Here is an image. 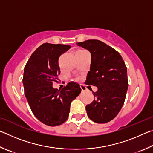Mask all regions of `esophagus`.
<instances>
[{
	"mask_svg": "<svg viewBox=\"0 0 153 153\" xmlns=\"http://www.w3.org/2000/svg\"><path fill=\"white\" fill-rule=\"evenodd\" d=\"M80 88H81L82 91H86V88L84 84H80Z\"/></svg>",
	"mask_w": 153,
	"mask_h": 153,
	"instance_id": "obj_1",
	"label": "esophagus"
}]
</instances>
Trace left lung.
<instances>
[{"label":"left lung","mask_w":153,"mask_h":153,"mask_svg":"<svg viewBox=\"0 0 153 153\" xmlns=\"http://www.w3.org/2000/svg\"><path fill=\"white\" fill-rule=\"evenodd\" d=\"M77 45L91 53L90 69L86 84L98 88L94 100L86 106L88 117L105 123L113 120L123 107L128 88L127 67L117 51L98 40H88Z\"/></svg>","instance_id":"obj_1"}]
</instances>
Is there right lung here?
Returning a JSON list of instances; mask_svg holds the SVG:
<instances>
[{
    "label": "right lung",
    "instance_id": "1",
    "mask_svg": "<svg viewBox=\"0 0 153 153\" xmlns=\"http://www.w3.org/2000/svg\"><path fill=\"white\" fill-rule=\"evenodd\" d=\"M71 46L45 43L33 52L24 67L23 84L28 104L35 117L49 126L63 123L69 117L70 105L81 88L71 82L61 90L53 88L60 74L59 58Z\"/></svg>",
    "mask_w": 153,
    "mask_h": 153
}]
</instances>
